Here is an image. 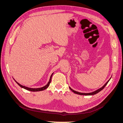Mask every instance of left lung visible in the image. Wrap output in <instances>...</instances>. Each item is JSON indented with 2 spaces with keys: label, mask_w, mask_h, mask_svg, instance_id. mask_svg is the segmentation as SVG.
<instances>
[{
  "label": "left lung",
  "mask_w": 123,
  "mask_h": 123,
  "mask_svg": "<svg viewBox=\"0 0 123 123\" xmlns=\"http://www.w3.org/2000/svg\"><path fill=\"white\" fill-rule=\"evenodd\" d=\"M110 79H111V78H110ZM110 79L107 81L105 85H104L102 87H101L100 88L98 89V90H96V91H95L94 92H91V93H80V92H77L76 91H74V90H73V89H72L70 87H69V88H70V89L73 92H74V93H75V94H79V95H94V94H95L96 93H98L99 92H100L101 90H102L104 88H105V87L107 85L108 83L109 82V81L110 80Z\"/></svg>",
  "instance_id": "left-lung-1"
}]
</instances>
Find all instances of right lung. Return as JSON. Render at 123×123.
I'll list each match as a JSON object with an SVG mask.
<instances>
[{
	"instance_id": "1",
	"label": "right lung",
	"mask_w": 123,
	"mask_h": 123,
	"mask_svg": "<svg viewBox=\"0 0 123 123\" xmlns=\"http://www.w3.org/2000/svg\"><path fill=\"white\" fill-rule=\"evenodd\" d=\"M53 74V73L52 74V75H51L50 78V80H49V82L48 83V84H47L46 86H43V87H42V88H29V87H25V86H23V85H21L19 84V83H17V81H16L15 80H14L15 81V82H16L18 85H19L20 87L23 88H24V89H26V90H29V91H33V92L40 91H43V90H45V89H46L49 86V85H50V83H51V78H52V76Z\"/></svg>"
}]
</instances>
